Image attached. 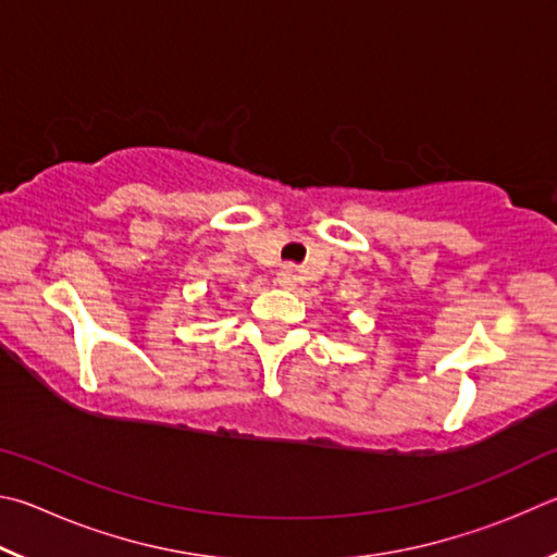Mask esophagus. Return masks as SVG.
<instances>
[{
	"label": "esophagus",
	"mask_w": 557,
	"mask_h": 557,
	"mask_svg": "<svg viewBox=\"0 0 557 557\" xmlns=\"http://www.w3.org/2000/svg\"><path fill=\"white\" fill-rule=\"evenodd\" d=\"M296 281H298V271H296V267H284L278 271V286H284V288H294L296 286Z\"/></svg>",
	"instance_id": "1"
}]
</instances>
